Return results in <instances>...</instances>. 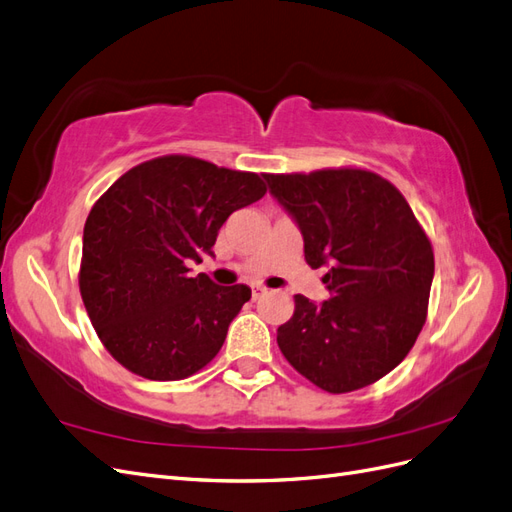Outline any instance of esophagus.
<instances>
[{
	"instance_id": "1",
	"label": "esophagus",
	"mask_w": 512,
	"mask_h": 512,
	"mask_svg": "<svg viewBox=\"0 0 512 512\" xmlns=\"http://www.w3.org/2000/svg\"><path fill=\"white\" fill-rule=\"evenodd\" d=\"M267 292V288H262V286H252V299L256 301V299H260L262 297V294H265Z\"/></svg>"
}]
</instances>
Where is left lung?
<instances>
[{"instance_id": "8db88e82", "label": "left lung", "mask_w": 512, "mask_h": 512, "mask_svg": "<svg viewBox=\"0 0 512 512\" xmlns=\"http://www.w3.org/2000/svg\"><path fill=\"white\" fill-rule=\"evenodd\" d=\"M269 194L303 235L312 269L327 267L329 299L297 294L277 329L288 363L329 393L389 374L421 333L433 252L406 198L369 170L265 175Z\"/></svg>"}]
</instances>
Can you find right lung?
Wrapping results in <instances>:
<instances>
[{"label": "right lung", "instance_id": "right-lung-1", "mask_svg": "<svg viewBox=\"0 0 512 512\" xmlns=\"http://www.w3.org/2000/svg\"><path fill=\"white\" fill-rule=\"evenodd\" d=\"M256 173L164 156L121 175L83 230L81 297L106 350L149 380H181L220 352L245 284L188 275L232 211L265 196Z\"/></svg>", "mask_w": 512, "mask_h": 512}]
</instances>
